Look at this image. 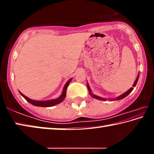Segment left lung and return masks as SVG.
<instances>
[{"label": "left lung", "mask_w": 154, "mask_h": 154, "mask_svg": "<svg viewBox=\"0 0 154 154\" xmlns=\"http://www.w3.org/2000/svg\"><path fill=\"white\" fill-rule=\"evenodd\" d=\"M139 74H138V75H137V77L136 80H135L134 84L132 85V87L130 88V89H129L128 90H127L126 92L123 93V94H122L119 95V96H118V97H116V98H103V97H100V96H96V95H95V94H93L92 92V90H91V89H90V87L89 84H88V83H87L88 89V91H89V93H90V96H92V97L94 98L97 99V100H103V101H106V100H109V101L119 100H122V99H123V98H125V97H126V96H127L129 94H130V92H131L132 90H133L135 86H136V85H137V82H138V79H139Z\"/></svg>", "instance_id": "left-lung-1"}]
</instances>
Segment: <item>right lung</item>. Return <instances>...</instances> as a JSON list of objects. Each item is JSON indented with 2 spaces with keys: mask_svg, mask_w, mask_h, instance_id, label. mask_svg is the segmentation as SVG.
Listing matches in <instances>:
<instances>
[{
  "mask_svg": "<svg viewBox=\"0 0 154 154\" xmlns=\"http://www.w3.org/2000/svg\"><path fill=\"white\" fill-rule=\"evenodd\" d=\"M72 81V78L69 79V81L66 83V84L64 85L63 90H62V92L61 95L59 96L58 98H55V99H51V100H32L29 98H28L27 96H26L25 95L23 94L22 92H20L19 91V92L21 95H22L23 97H24L28 103H30L32 105L36 106H42V107H49V106H55L58 104L62 103V101L64 100V99L66 97V89L68 85H69L70 82Z\"/></svg>",
  "mask_w": 154,
  "mask_h": 154,
  "instance_id": "obj_1",
  "label": "right lung"
}]
</instances>
